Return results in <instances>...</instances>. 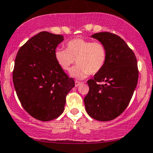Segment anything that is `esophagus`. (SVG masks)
Segmentation results:
<instances>
[{"mask_svg":"<svg viewBox=\"0 0 153 153\" xmlns=\"http://www.w3.org/2000/svg\"><path fill=\"white\" fill-rule=\"evenodd\" d=\"M80 84H81V82H79V81H78V80H75V87L79 86Z\"/></svg>","mask_w":153,"mask_h":153,"instance_id":"esophagus-1","label":"esophagus"}]
</instances>
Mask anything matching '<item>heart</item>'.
<instances>
[{"label":"heart","mask_w":153,"mask_h":153,"mask_svg":"<svg viewBox=\"0 0 153 153\" xmlns=\"http://www.w3.org/2000/svg\"><path fill=\"white\" fill-rule=\"evenodd\" d=\"M54 58L64 71H70L76 60L78 65L71 70L70 75L82 80L90 74H97L103 68L107 61V52L102 42L75 38L68 42L65 49H56Z\"/></svg>","instance_id":"b5f03b06"}]
</instances>
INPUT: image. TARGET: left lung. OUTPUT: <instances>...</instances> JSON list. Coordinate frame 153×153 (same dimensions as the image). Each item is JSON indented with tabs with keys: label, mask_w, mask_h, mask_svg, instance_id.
<instances>
[{
	"label": "left lung",
	"mask_w": 153,
	"mask_h": 153,
	"mask_svg": "<svg viewBox=\"0 0 153 153\" xmlns=\"http://www.w3.org/2000/svg\"><path fill=\"white\" fill-rule=\"evenodd\" d=\"M105 46L107 58L103 68L88 81L84 98L87 113L101 121H111L128 107L138 84V70L133 51L120 36L110 32L91 36Z\"/></svg>",
	"instance_id": "1"
}]
</instances>
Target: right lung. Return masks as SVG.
Returning a JSON list of instances; mask_svg holds the SVG:
<instances>
[{"label":"right lung","instance_id":"obj_1","mask_svg":"<svg viewBox=\"0 0 153 153\" xmlns=\"http://www.w3.org/2000/svg\"><path fill=\"white\" fill-rule=\"evenodd\" d=\"M61 34L38 33L21 46L13 73V84L22 107L36 119L48 121L64 111L65 97L75 86L54 58Z\"/></svg>","mask_w":153,"mask_h":153}]
</instances>
